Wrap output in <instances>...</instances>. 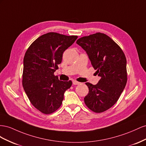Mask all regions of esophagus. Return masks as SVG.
<instances>
[{
  "label": "esophagus",
  "instance_id": "1",
  "mask_svg": "<svg viewBox=\"0 0 146 146\" xmlns=\"http://www.w3.org/2000/svg\"><path fill=\"white\" fill-rule=\"evenodd\" d=\"M73 84L74 85H79V84H80V82H78V81H76L73 80Z\"/></svg>",
  "mask_w": 146,
  "mask_h": 146
}]
</instances>
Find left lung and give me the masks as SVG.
<instances>
[{
	"mask_svg": "<svg viewBox=\"0 0 146 146\" xmlns=\"http://www.w3.org/2000/svg\"><path fill=\"white\" fill-rule=\"evenodd\" d=\"M76 43L86 52L100 77L97 84L86 83L89 93L84 97L85 104L95 112L105 111L117 102L126 86L125 56L114 40L102 33L81 37Z\"/></svg>",
	"mask_w": 146,
	"mask_h": 146,
	"instance_id": "obj_1",
	"label": "left lung"
}]
</instances>
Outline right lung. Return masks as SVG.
<instances>
[{"instance_id": "add662e5", "label": "right lung", "mask_w": 146, "mask_h": 146, "mask_svg": "<svg viewBox=\"0 0 146 146\" xmlns=\"http://www.w3.org/2000/svg\"><path fill=\"white\" fill-rule=\"evenodd\" d=\"M77 38V36L49 32L36 39L25 54L24 90L32 105L43 114L59 109L65 92L72 85L71 81L59 80L54 73L61 63L64 52Z\"/></svg>"}]
</instances>
